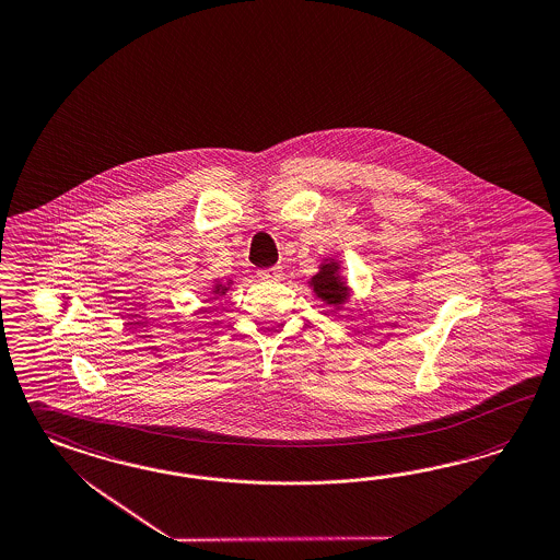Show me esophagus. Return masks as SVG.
<instances>
[{
	"instance_id": "1",
	"label": "esophagus",
	"mask_w": 560,
	"mask_h": 560,
	"mask_svg": "<svg viewBox=\"0 0 560 560\" xmlns=\"http://www.w3.org/2000/svg\"><path fill=\"white\" fill-rule=\"evenodd\" d=\"M258 276L261 280H280V278H282V270H280L278 266L264 268V270H259Z\"/></svg>"
}]
</instances>
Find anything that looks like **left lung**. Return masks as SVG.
I'll return each instance as SVG.
<instances>
[{
    "label": "left lung",
    "instance_id": "obj_1",
    "mask_svg": "<svg viewBox=\"0 0 560 560\" xmlns=\"http://www.w3.org/2000/svg\"><path fill=\"white\" fill-rule=\"evenodd\" d=\"M339 264L337 261H327L320 266V272L316 273L315 278L311 280V287L315 290L316 296L329 304H341L347 301L349 292L343 284V280L339 278Z\"/></svg>",
    "mask_w": 560,
    "mask_h": 560
}]
</instances>
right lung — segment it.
<instances>
[{
	"instance_id": "1",
	"label": "right lung",
	"mask_w": 560,
	"mask_h": 560,
	"mask_svg": "<svg viewBox=\"0 0 560 560\" xmlns=\"http://www.w3.org/2000/svg\"><path fill=\"white\" fill-rule=\"evenodd\" d=\"M228 287H230V284H217V287L213 288V292H215V294H225Z\"/></svg>"
}]
</instances>
